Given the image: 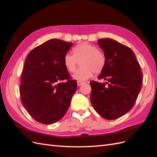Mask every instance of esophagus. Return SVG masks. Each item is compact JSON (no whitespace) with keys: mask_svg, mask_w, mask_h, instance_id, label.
<instances>
[{"mask_svg":"<svg viewBox=\"0 0 157 157\" xmlns=\"http://www.w3.org/2000/svg\"><path fill=\"white\" fill-rule=\"evenodd\" d=\"M84 84V82H81V81H78V82H77V85H78V86H81V85H82V84Z\"/></svg>","mask_w":157,"mask_h":157,"instance_id":"esophagus-1","label":"esophagus"}]
</instances>
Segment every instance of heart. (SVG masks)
<instances>
[{
	"label": "heart",
	"mask_w": 157,
	"mask_h": 157,
	"mask_svg": "<svg viewBox=\"0 0 157 157\" xmlns=\"http://www.w3.org/2000/svg\"><path fill=\"white\" fill-rule=\"evenodd\" d=\"M74 55L69 53L64 56V65L69 72L74 73L77 69L78 61H80V67L77 71L73 78L78 81L86 80L93 73L99 74L105 68L106 58L103 52L99 51L96 46L87 42H82L75 47Z\"/></svg>",
	"instance_id": "1"
}]
</instances>
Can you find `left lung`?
<instances>
[{"label": "left lung", "instance_id": "left-lung-1", "mask_svg": "<svg viewBox=\"0 0 157 157\" xmlns=\"http://www.w3.org/2000/svg\"><path fill=\"white\" fill-rule=\"evenodd\" d=\"M98 42L106 58L105 68L98 78L106 82H90V99L94 109L103 118L117 119L134 107L143 75L134 52L129 47L110 39Z\"/></svg>", "mask_w": 157, "mask_h": 157}]
</instances>
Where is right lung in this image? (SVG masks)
Here are the masks:
<instances>
[{"instance_id": "obj_1", "label": "right lung", "mask_w": 157, "mask_h": 157, "mask_svg": "<svg viewBox=\"0 0 157 157\" xmlns=\"http://www.w3.org/2000/svg\"><path fill=\"white\" fill-rule=\"evenodd\" d=\"M72 42L50 39L28 54L21 76V100L34 119L51 124L67 113L77 83L71 78L63 59Z\"/></svg>"}]
</instances>
